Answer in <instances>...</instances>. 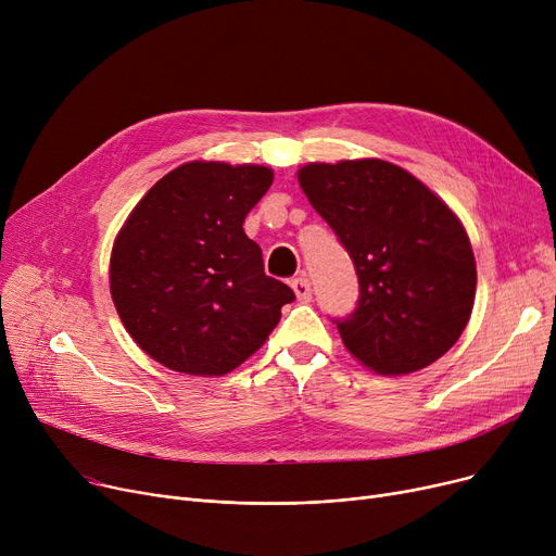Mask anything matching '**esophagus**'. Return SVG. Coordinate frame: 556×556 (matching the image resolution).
I'll list each match as a JSON object with an SVG mask.
<instances>
[{"instance_id": "obj_1", "label": "esophagus", "mask_w": 556, "mask_h": 556, "mask_svg": "<svg viewBox=\"0 0 556 556\" xmlns=\"http://www.w3.org/2000/svg\"><path fill=\"white\" fill-rule=\"evenodd\" d=\"M293 290L300 302H311L313 298V288H311V279L308 277H298L293 279Z\"/></svg>"}]
</instances>
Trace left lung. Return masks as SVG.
Listing matches in <instances>:
<instances>
[{"mask_svg":"<svg viewBox=\"0 0 556 556\" xmlns=\"http://www.w3.org/2000/svg\"><path fill=\"white\" fill-rule=\"evenodd\" d=\"M298 178L358 275L356 308L333 317L349 352L386 376L442 358L476 298V258L457 216L383 160L308 164Z\"/></svg>","mask_w":556,"mask_h":556,"instance_id":"obj_1","label":"left lung"}]
</instances>
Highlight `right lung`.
I'll return each instance as SVG.
<instances>
[{
    "mask_svg": "<svg viewBox=\"0 0 556 556\" xmlns=\"http://www.w3.org/2000/svg\"><path fill=\"white\" fill-rule=\"evenodd\" d=\"M273 185L266 166L189 162L146 193L110 258L112 302L146 354L193 376H223L266 342L295 300L263 273L243 220Z\"/></svg>",
    "mask_w": 556,
    "mask_h": 556,
    "instance_id": "obj_1",
    "label": "right lung"
}]
</instances>
